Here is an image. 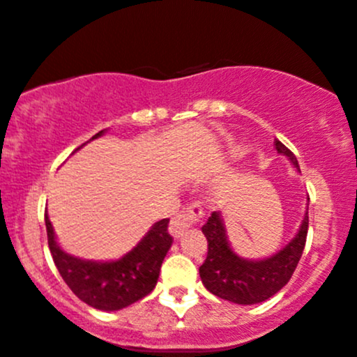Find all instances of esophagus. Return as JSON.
<instances>
[{
    "mask_svg": "<svg viewBox=\"0 0 357 357\" xmlns=\"http://www.w3.org/2000/svg\"><path fill=\"white\" fill-rule=\"evenodd\" d=\"M202 217H204L202 205H200L199 202L188 204L183 211H180L177 215L170 220V227H169L170 234L175 238L183 237L185 236L187 230L190 229L194 224H197V222H200Z\"/></svg>",
    "mask_w": 357,
    "mask_h": 357,
    "instance_id": "1",
    "label": "esophagus"
}]
</instances>
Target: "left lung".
Returning a JSON list of instances; mask_svg holds the SVG:
<instances>
[{"instance_id": "obj_1", "label": "left lung", "mask_w": 357, "mask_h": 357, "mask_svg": "<svg viewBox=\"0 0 357 357\" xmlns=\"http://www.w3.org/2000/svg\"><path fill=\"white\" fill-rule=\"evenodd\" d=\"M274 145L275 150L286 155L292 165L299 170L296 155L282 142L275 140ZM307 211L309 207L305 208L304 220L297 230L296 237L279 252L262 259V261H249V259L238 257L230 249L222 213L212 212V215L202 227L204 236L207 237L208 242V252L207 259L199 269L200 279L207 291H211L213 296L220 297V299L242 305L264 303L269 297L278 294L291 280L297 264L301 261V255H303L309 227Z\"/></svg>"}]
</instances>
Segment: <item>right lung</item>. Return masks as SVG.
Wrapping results in <instances>:
<instances>
[{"label":"right lung","mask_w":357,"mask_h":357,"mask_svg":"<svg viewBox=\"0 0 357 357\" xmlns=\"http://www.w3.org/2000/svg\"><path fill=\"white\" fill-rule=\"evenodd\" d=\"M103 133L105 130L91 140ZM45 224L50 252L66 286L79 301L100 311H119L149 296L157 286L162 262L174 242L169 234V219H162L123 257L110 262L83 261L61 250L46 213Z\"/></svg>","instance_id":"1"}]
</instances>
